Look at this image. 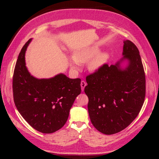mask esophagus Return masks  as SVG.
Listing matches in <instances>:
<instances>
[{
  "label": "esophagus",
  "instance_id": "34e87169",
  "mask_svg": "<svg viewBox=\"0 0 159 159\" xmlns=\"http://www.w3.org/2000/svg\"><path fill=\"white\" fill-rule=\"evenodd\" d=\"M86 85H87V84H86V82H85V81L82 80V81H81V90L84 91V88H85V87Z\"/></svg>",
  "mask_w": 159,
  "mask_h": 159
}]
</instances>
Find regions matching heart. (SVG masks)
Returning <instances> with one entry per match:
<instances>
[{"mask_svg": "<svg viewBox=\"0 0 159 159\" xmlns=\"http://www.w3.org/2000/svg\"><path fill=\"white\" fill-rule=\"evenodd\" d=\"M98 48L89 46L75 52L74 57L70 60V63L73 68L79 69L80 64H84L88 61V68L89 70L95 71L100 69L107 63L109 55L106 52L99 53Z\"/></svg>", "mask_w": 159, "mask_h": 159, "instance_id": "heart-1", "label": "heart"}]
</instances>
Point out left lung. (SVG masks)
Here are the masks:
<instances>
[{
  "label": "left lung",
  "mask_w": 159,
  "mask_h": 159,
  "mask_svg": "<svg viewBox=\"0 0 159 159\" xmlns=\"http://www.w3.org/2000/svg\"><path fill=\"white\" fill-rule=\"evenodd\" d=\"M123 58L116 64H104L86 77L88 112L95 128L105 134L121 131L135 119L142 108L146 92L145 74L137 46L124 41ZM129 61L125 69L120 67Z\"/></svg>",
  "instance_id": "8db88e82"
}]
</instances>
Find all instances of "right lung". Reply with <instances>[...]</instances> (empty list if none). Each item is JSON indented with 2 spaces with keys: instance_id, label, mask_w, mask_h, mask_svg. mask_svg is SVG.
<instances>
[{
  "instance_id": "obj_1",
  "label": "right lung",
  "mask_w": 159,
  "mask_h": 159,
  "mask_svg": "<svg viewBox=\"0 0 159 159\" xmlns=\"http://www.w3.org/2000/svg\"><path fill=\"white\" fill-rule=\"evenodd\" d=\"M32 39L18 57L12 79L14 102L26 121L43 133L56 132L68 120L70 110L81 93V80L60 74L50 79L30 75L25 63V52Z\"/></svg>"
}]
</instances>
